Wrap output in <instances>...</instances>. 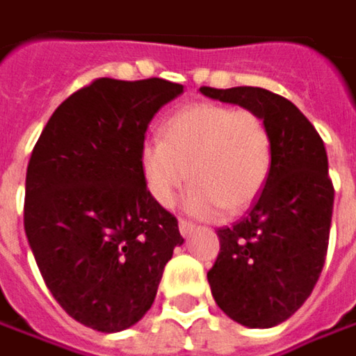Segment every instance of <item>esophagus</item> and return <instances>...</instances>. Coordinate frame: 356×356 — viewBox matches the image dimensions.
<instances>
[{
    "mask_svg": "<svg viewBox=\"0 0 356 356\" xmlns=\"http://www.w3.org/2000/svg\"><path fill=\"white\" fill-rule=\"evenodd\" d=\"M195 229V223L191 221H187V219H179V231H181V235L183 237H187V235H191Z\"/></svg>",
    "mask_w": 356,
    "mask_h": 356,
    "instance_id": "1",
    "label": "esophagus"
}]
</instances>
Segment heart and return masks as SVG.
I'll use <instances>...</instances> for the list:
<instances>
[{
	"label": "heart",
	"instance_id": "b5f03b06",
	"mask_svg": "<svg viewBox=\"0 0 356 356\" xmlns=\"http://www.w3.org/2000/svg\"><path fill=\"white\" fill-rule=\"evenodd\" d=\"M273 161L265 119L251 109L219 103H193L169 117L163 139H147L139 167L149 195L173 207L191 177L185 209L197 217L237 215L263 191Z\"/></svg>",
	"mask_w": 356,
	"mask_h": 356
}]
</instances>
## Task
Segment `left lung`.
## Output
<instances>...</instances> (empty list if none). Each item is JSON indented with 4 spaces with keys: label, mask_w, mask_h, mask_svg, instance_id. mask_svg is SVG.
I'll return each instance as SVG.
<instances>
[{
    "label": "left lung",
    "mask_w": 356,
    "mask_h": 356,
    "mask_svg": "<svg viewBox=\"0 0 356 356\" xmlns=\"http://www.w3.org/2000/svg\"><path fill=\"white\" fill-rule=\"evenodd\" d=\"M199 91L255 111L270 131L267 183L247 217L217 231L221 251L207 273L213 299L227 317L269 329L301 309L325 265L334 201L325 143L313 123L273 91Z\"/></svg>",
    "instance_id": "1"
}]
</instances>
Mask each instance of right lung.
Returning <instances> with one entry per match:
<instances>
[{"label": "right lung", "mask_w": 356, "mask_h": 356, "mask_svg": "<svg viewBox=\"0 0 356 356\" xmlns=\"http://www.w3.org/2000/svg\"><path fill=\"white\" fill-rule=\"evenodd\" d=\"M181 93L159 77H101L55 109L33 147L25 235L55 301L89 329L119 332L141 321L183 245L139 167L151 119Z\"/></svg>", "instance_id": "add662e5"}]
</instances>
